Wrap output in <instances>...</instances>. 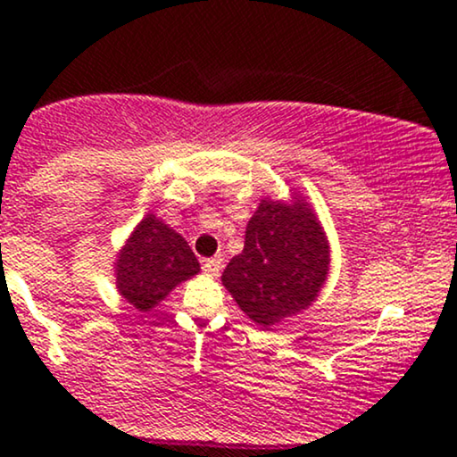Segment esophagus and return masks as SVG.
<instances>
[{
    "instance_id": "1",
    "label": "esophagus",
    "mask_w": 457,
    "mask_h": 457,
    "mask_svg": "<svg viewBox=\"0 0 457 457\" xmlns=\"http://www.w3.org/2000/svg\"><path fill=\"white\" fill-rule=\"evenodd\" d=\"M221 258H211V260H204L202 269L206 272L208 277H219V272H221Z\"/></svg>"
}]
</instances>
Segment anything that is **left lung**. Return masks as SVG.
I'll return each mask as SVG.
<instances>
[{"mask_svg": "<svg viewBox=\"0 0 457 457\" xmlns=\"http://www.w3.org/2000/svg\"><path fill=\"white\" fill-rule=\"evenodd\" d=\"M330 245L301 193L264 197L246 223L245 249L223 270L236 305L262 330L305 312L328 279Z\"/></svg>", "mask_w": 457, "mask_h": 457, "instance_id": "1", "label": "left lung"}]
</instances>
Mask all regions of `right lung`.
<instances>
[{
	"mask_svg": "<svg viewBox=\"0 0 457 457\" xmlns=\"http://www.w3.org/2000/svg\"><path fill=\"white\" fill-rule=\"evenodd\" d=\"M197 272L199 262L187 240L154 212L141 219L113 262L120 296L141 313L152 312Z\"/></svg>",
	"mask_w": 457,
	"mask_h": 457,
	"instance_id": "add662e5",
	"label": "right lung"
}]
</instances>
